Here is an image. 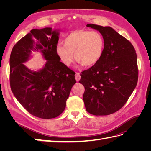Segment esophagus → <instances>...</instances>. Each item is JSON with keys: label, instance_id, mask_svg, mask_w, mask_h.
<instances>
[{"label": "esophagus", "instance_id": "esophagus-1", "mask_svg": "<svg viewBox=\"0 0 151 151\" xmlns=\"http://www.w3.org/2000/svg\"><path fill=\"white\" fill-rule=\"evenodd\" d=\"M75 79L77 81H79L81 79V76L79 73H76L75 76Z\"/></svg>", "mask_w": 151, "mask_h": 151}]
</instances>
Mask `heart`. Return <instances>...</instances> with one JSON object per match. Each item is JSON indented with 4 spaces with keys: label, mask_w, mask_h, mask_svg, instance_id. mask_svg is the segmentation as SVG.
<instances>
[{
    "label": "heart",
    "mask_w": 151,
    "mask_h": 151,
    "mask_svg": "<svg viewBox=\"0 0 151 151\" xmlns=\"http://www.w3.org/2000/svg\"><path fill=\"white\" fill-rule=\"evenodd\" d=\"M64 45L59 44L56 53L62 63L70 66L75 60L84 67H92L101 59L104 40L98 31L77 29L72 31L65 38Z\"/></svg>",
    "instance_id": "1"
}]
</instances>
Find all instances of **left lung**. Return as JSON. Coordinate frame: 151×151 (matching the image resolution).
<instances>
[{"label":"left lung","mask_w":151,"mask_h":151,"mask_svg":"<svg viewBox=\"0 0 151 151\" xmlns=\"http://www.w3.org/2000/svg\"><path fill=\"white\" fill-rule=\"evenodd\" d=\"M86 26L101 34L104 48L98 62L81 74L79 83L85 88L84 103L92 115H108L123 106L137 84V54L129 41L111 27Z\"/></svg>","instance_id":"left-lung-1"}]
</instances>
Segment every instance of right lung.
I'll return each mask as SVG.
<instances>
[{
    "label": "right lung",
    "mask_w": 151,
    "mask_h": 151,
    "mask_svg": "<svg viewBox=\"0 0 151 151\" xmlns=\"http://www.w3.org/2000/svg\"><path fill=\"white\" fill-rule=\"evenodd\" d=\"M59 31L34 29L14 46L10 56V85L19 103L30 114L43 119L59 116L76 84L75 74L56 53ZM40 51L47 60L42 70L31 71L23 63L32 51Z\"/></svg>",
    "instance_id": "right-lung-1"
}]
</instances>
